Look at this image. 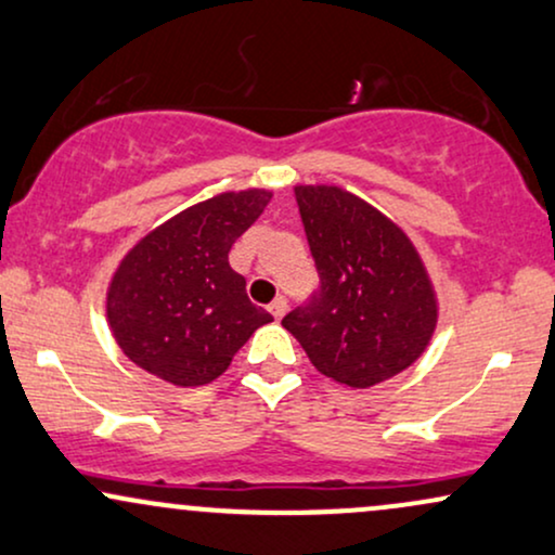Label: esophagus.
I'll return each instance as SVG.
<instances>
[{"label": "esophagus", "instance_id": "esophagus-1", "mask_svg": "<svg viewBox=\"0 0 555 555\" xmlns=\"http://www.w3.org/2000/svg\"><path fill=\"white\" fill-rule=\"evenodd\" d=\"M269 310H271V315L279 320V318H282L284 312H286V299H284V297H276V299H273V302L269 305Z\"/></svg>", "mask_w": 555, "mask_h": 555}]
</instances>
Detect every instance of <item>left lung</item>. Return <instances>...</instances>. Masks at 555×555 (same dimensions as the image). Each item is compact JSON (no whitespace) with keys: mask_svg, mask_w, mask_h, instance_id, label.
I'll return each mask as SVG.
<instances>
[{"mask_svg":"<svg viewBox=\"0 0 555 555\" xmlns=\"http://www.w3.org/2000/svg\"><path fill=\"white\" fill-rule=\"evenodd\" d=\"M320 289L282 325L320 375L372 387L429 346L439 307L416 245L364 198L338 185H295Z\"/></svg>","mask_w":555,"mask_h":555,"instance_id":"1","label":"left lung"}]
</instances>
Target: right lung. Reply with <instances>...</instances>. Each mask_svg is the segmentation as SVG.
I'll return each mask as SVG.
<instances>
[{"instance_id":"obj_1","label":"right lung","mask_w":555,"mask_h":555,"mask_svg":"<svg viewBox=\"0 0 555 555\" xmlns=\"http://www.w3.org/2000/svg\"><path fill=\"white\" fill-rule=\"evenodd\" d=\"M269 202L266 189L224 191L170 217L126 253L105 312L133 364L178 387L209 385L271 323L230 266L232 243Z\"/></svg>"}]
</instances>
